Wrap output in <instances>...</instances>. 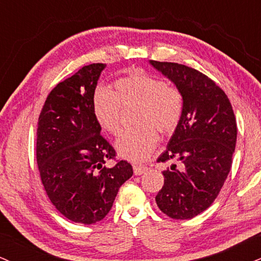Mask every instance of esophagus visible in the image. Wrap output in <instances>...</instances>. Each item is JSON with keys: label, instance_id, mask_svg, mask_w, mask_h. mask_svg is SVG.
I'll return each instance as SVG.
<instances>
[{"label": "esophagus", "instance_id": "obj_1", "mask_svg": "<svg viewBox=\"0 0 261 261\" xmlns=\"http://www.w3.org/2000/svg\"><path fill=\"white\" fill-rule=\"evenodd\" d=\"M148 170L145 166H133V171L136 176H140V174L145 173V171Z\"/></svg>", "mask_w": 261, "mask_h": 261}]
</instances>
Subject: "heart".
<instances>
[{
  "instance_id": "b5f03b06",
  "label": "heart",
  "mask_w": 261,
  "mask_h": 261,
  "mask_svg": "<svg viewBox=\"0 0 261 261\" xmlns=\"http://www.w3.org/2000/svg\"><path fill=\"white\" fill-rule=\"evenodd\" d=\"M116 91L99 88L93 95V113L100 127L110 134L121 132V103L139 105L136 129L127 130L116 142V150L124 160L144 162L151 156L159 140V130L168 133L178 124L182 116L179 91L168 87L156 76L134 73L115 83Z\"/></svg>"
}]
</instances>
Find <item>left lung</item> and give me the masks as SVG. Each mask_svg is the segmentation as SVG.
Wrapping results in <instances>:
<instances>
[{"instance_id": "obj_1", "label": "left lung", "mask_w": 261, "mask_h": 261, "mask_svg": "<svg viewBox=\"0 0 261 261\" xmlns=\"http://www.w3.org/2000/svg\"><path fill=\"white\" fill-rule=\"evenodd\" d=\"M176 85L182 116L159 162L176 160L162 172L155 200L168 217L187 220L214 203L232 166L237 123L231 102L216 83L185 64L149 61Z\"/></svg>"}]
</instances>
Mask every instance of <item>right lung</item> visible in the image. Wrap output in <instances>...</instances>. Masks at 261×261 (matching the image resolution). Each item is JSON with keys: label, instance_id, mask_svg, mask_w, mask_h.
I'll return each mask as SVG.
<instances>
[{"label": "right lung", "instance_id": "add662e5", "mask_svg": "<svg viewBox=\"0 0 261 261\" xmlns=\"http://www.w3.org/2000/svg\"><path fill=\"white\" fill-rule=\"evenodd\" d=\"M105 67L89 64L58 83L38 122L36 161L46 194L64 217L84 225L109 214L119 187L133 174L127 161L105 166L116 151L100 134L91 103Z\"/></svg>", "mask_w": 261, "mask_h": 261}]
</instances>
